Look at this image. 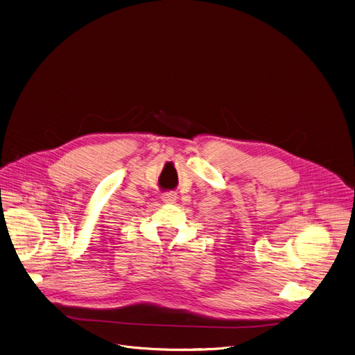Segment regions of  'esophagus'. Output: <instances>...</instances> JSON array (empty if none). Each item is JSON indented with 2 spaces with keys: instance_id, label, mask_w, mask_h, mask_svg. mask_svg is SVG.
Wrapping results in <instances>:
<instances>
[{
  "instance_id": "34e87169",
  "label": "esophagus",
  "mask_w": 355,
  "mask_h": 355,
  "mask_svg": "<svg viewBox=\"0 0 355 355\" xmlns=\"http://www.w3.org/2000/svg\"><path fill=\"white\" fill-rule=\"evenodd\" d=\"M176 198H178V195L173 191H168L162 195V200L166 203H173L176 200Z\"/></svg>"
}]
</instances>
